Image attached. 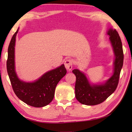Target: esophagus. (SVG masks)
<instances>
[{
	"instance_id": "34e87169",
	"label": "esophagus",
	"mask_w": 132,
	"mask_h": 132,
	"mask_svg": "<svg viewBox=\"0 0 132 132\" xmlns=\"http://www.w3.org/2000/svg\"><path fill=\"white\" fill-rule=\"evenodd\" d=\"M64 66L68 71H70L72 69V61L71 60H67L64 62Z\"/></svg>"
}]
</instances>
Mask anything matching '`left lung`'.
<instances>
[{
	"label": "left lung",
	"mask_w": 132,
	"mask_h": 132,
	"mask_svg": "<svg viewBox=\"0 0 132 132\" xmlns=\"http://www.w3.org/2000/svg\"><path fill=\"white\" fill-rule=\"evenodd\" d=\"M106 33L109 36V41L114 54L112 76L105 82L94 84L90 83L83 72L78 69L72 70L76 76L75 97L82 104L95 105L102 103L113 93L118 85L124 61L121 40L116 29L110 28Z\"/></svg>",
	"instance_id": "left-lung-1"
}]
</instances>
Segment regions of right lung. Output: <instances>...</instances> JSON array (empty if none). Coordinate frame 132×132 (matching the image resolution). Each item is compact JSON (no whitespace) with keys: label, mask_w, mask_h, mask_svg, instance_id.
<instances>
[{"label":"right lung","mask_w":132,"mask_h":132,"mask_svg":"<svg viewBox=\"0 0 132 132\" xmlns=\"http://www.w3.org/2000/svg\"><path fill=\"white\" fill-rule=\"evenodd\" d=\"M19 28L12 36L8 49L7 69L13 90L19 99L34 107H43L53 100L58 83L66 75L64 64L47 71L38 79L27 82L18 78L15 69V47Z\"/></svg>","instance_id":"obj_1"}]
</instances>
